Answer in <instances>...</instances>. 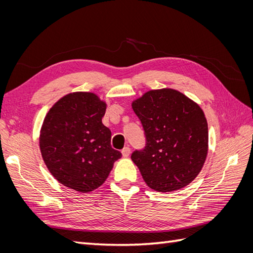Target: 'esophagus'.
Returning <instances> with one entry per match:
<instances>
[{
    "label": "esophagus",
    "mask_w": 253,
    "mask_h": 253,
    "mask_svg": "<svg viewBox=\"0 0 253 253\" xmlns=\"http://www.w3.org/2000/svg\"><path fill=\"white\" fill-rule=\"evenodd\" d=\"M121 154H122V156H124V157H128L129 154H131V150H129V148L126 147V148L122 149Z\"/></svg>",
    "instance_id": "34e87169"
}]
</instances>
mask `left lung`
Returning <instances> with one entry per match:
<instances>
[{
	"instance_id": "left-lung-1",
	"label": "left lung",
	"mask_w": 253,
	"mask_h": 253,
	"mask_svg": "<svg viewBox=\"0 0 253 253\" xmlns=\"http://www.w3.org/2000/svg\"><path fill=\"white\" fill-rule=\"evenodd\" d=\"M132 108L141 122L145 144L131 158L145 183L158 192L189 185L208 153V125L202 109L171 88L150 90Z\"/></svg>"
}]
</instances>
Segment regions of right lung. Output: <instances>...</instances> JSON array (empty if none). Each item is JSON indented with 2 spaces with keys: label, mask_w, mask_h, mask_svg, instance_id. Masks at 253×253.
<instances>
[{
  "label": "right lung",
  "mask_w": 253,
  "mask_h": 253,
  "mask_svg": "<svg viewBox=\"0 0 253 253\" xmlns=\"http://www.w3.org/2000/svg\"><path fill=\"white\" fill-rule=\"evenodd\" d=\"M106 105L93 93L66 95L44 119L40 150L60 183L87 193L108 178L121 153L111 147V131L102 125Z\"/></svg>",
  "instance_id": "add662e5"
}]
</instances>
